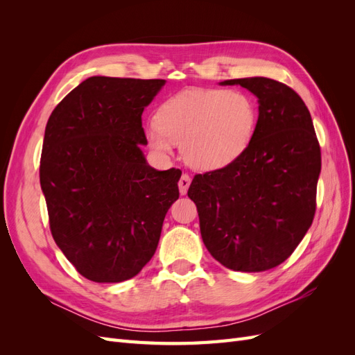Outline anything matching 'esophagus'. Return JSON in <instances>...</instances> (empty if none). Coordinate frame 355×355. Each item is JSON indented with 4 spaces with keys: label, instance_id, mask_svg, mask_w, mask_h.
I'll return each mask as SVG.
<instances>
[{
    "label": "esophagus",
    "instance_id": "1",
    "mask_svg": "<svg viewBox=\"0 0 355 355\" xmlns=\"http://www.w3.org/2000/svg\"><path fill=\"white\" fill-rule=\"evenodd\" d=\"M189 185H191V178H189V175L184 173V175L180 176V180H179V192H180V196H185L187 194Z\"/></svg>",
    "mask_w": 355,
    "mask_h": 355
}]
</instances>
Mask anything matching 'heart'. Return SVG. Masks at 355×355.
Wrapping results in <instances>:
<instances>
[{
	"label": "heart",
	"instance_id": "1",
	"mask_svg": "<svg viewBox=\"0 0 355 355\" xmlns=\"http://www.w3.org/2000/svg\"><path fill=\"white\" fill-rule=\"evenodd\" d=\"M257 120L253 101L241 92L188 89L159 106L146 139L159 154L180 145L187 163L198 170L231 164L249 146Z\"/></svg>",
	"mask_w": 355,
	"mask_h": 355
}]
</instances>
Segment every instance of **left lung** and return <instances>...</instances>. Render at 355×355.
Returning <instances> with one entry per match:
<instances>
[{"instance_id": "obj_1", "label": "left lung", "mask_w": 355, "mask_h": 355, "mask_svg": "<svg viewBox=\"0 0 355 355\" xmlns=\"http://www.w3.org/2000/svg\"><path fill=\"white\" fill-rule=\"evenodd\" d=\"M220 85L256 96L254 133L231 164L196 175L188 197L214 259L232 271L261 272L283 263L313 223L320 145L306 105L286 84L252 77Z\"/></svg>"}]
</instances>
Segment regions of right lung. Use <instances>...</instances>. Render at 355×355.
Wrapping results in <instances>:
<instances>
[{
  "label": "right lung",
  "instance_id": "1",
  "mask_svg": "<svg viewBox=\"0 0 355 355\" xmlns=\"http://www.w3.org/2000/svg\"><path fill=\"white\" fill-rule=\"evenodd\" d=\"M166 80L90 77L51 112L40 184L51 235L94 283L130 280L151 261L179 168L146 163L142 112Z\"/></svg>",
  "mask_w": 355,
  "mask_h": 355
}]
</instances>
